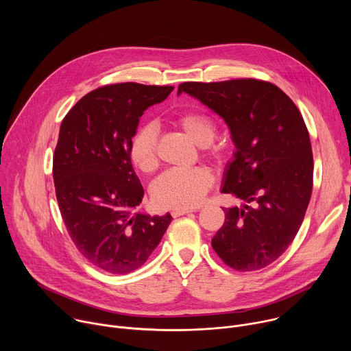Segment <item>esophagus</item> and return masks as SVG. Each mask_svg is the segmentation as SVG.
Wrapping results in <instances>:
<instances>
[{
	"label": "esophagus",
	"instance_id": "esophagus-1",
	"mask_svg": "<svg viewBox=\"0 0 351 351\" xmlns=\"http://www.w3.org/2000/svg\"><path fill=\"white\" fill-rule=\"evenodd\" d=\"M193 211H195V210H191V208H179V210H173L171 214H172L173 218H176V217H180V215H186V214H189V213H193Z\"/></svg>",
	"mask_w": 351,
	"mask_h": 351
}]
</instances>
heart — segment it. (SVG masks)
<instances>
[{
	"label": "heart",
	"instance_id": "obj_1",
	"mask_svg": "<svg viewBox=\"0 0 351 351\" xmlns=\"http://www.w3.org/2000/svg\"><path fill=\"white\" fill-rule=\"evenodd\" d=\"M176 125L197 145L204 147V156L221 164L225 160V149L213 144L217 136L215 121L204 112L186 111L176 117ZM158 136L152 123L141 125L133 133L129 143V156L134 168L143 173H153L158 168ZM214 183L211 171L206 167L189 169H169L152 186L154 203L161 208H190L197 206Z\"/></svg>",
	"mask_w": 351,
	"mask_h": 351
}]
</instances>
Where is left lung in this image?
Listing matches in <instances>:
<instances>
[{
  "instance_id": "obj_1",
  "label": "left lung",
  "mask_w": 351,
  "mask_h": 351,
  "mask_svg": "<svg viewBox=\"0 0 351 351\" xmlns=\"http://www.w3.org/2000/svg\"><path fill=\"white\" fill-rule=\"evenodd\" d=\"M182 91L228 123L237 152L222 193L252 204L223 210L213 248L236 271L263 269L286 252L311 198L314 160L304 119L290 97L265 80L184 82Z\"/></svg>"
}]
</instances>
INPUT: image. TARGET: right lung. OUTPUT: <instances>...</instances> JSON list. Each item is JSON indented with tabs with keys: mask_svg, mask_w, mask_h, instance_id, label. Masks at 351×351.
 <instances>
[{
	"mask_svg": "<svg viewBox=\"0 0 351 351\" xmlns=\"http://www.w3.org/2000/svg\"><path fill=\"white\" fill-rule=\"evenodd\" d=\"M173 86L98 87L69 110L53 158L57 202L79 253L95 268L129 274L160 244L172 217L134 213L144 190L129 156L143 112Z\"/></svg>",
	"mask_w": 351,
	"mask_h": 351,
	"instance_id": "obj_1",
	"label": "right lung"
}]
</instances>
